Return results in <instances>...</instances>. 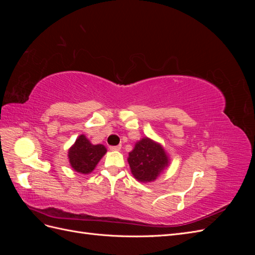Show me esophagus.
<instances>
[{
    "label": "esophagus",
    "instance_id": "34e87169",
    "mask_svg": "<svg viewBox=\"0 0 255 255\" xmlns=\"http://www.w3.org/2000/svg\"><path fill=\"white\" fill-rule=\"evenodd\" d=\"M121 149V145H112L110 146L111 151H119Z\"/></svg>",
    "mask_w": 255,
    "mask_h": 255
}]
</instances>
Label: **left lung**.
<instances>
[{
  "instance_id": "obj_1",
  "label": "left lung",
  "mask_w": 255,
  "mask_h": 255,
  "mask_svg": "<svg viewBox=\"0 0 255 255\" xmlns=\"http://www.w3.org/2000/svg\"><path fill=\"white\" fill-rule=\"evenodd\" d=\"M130 172L138 182L155 181L170 164V158L159 142L143 137L135 143L128 157Z\"/></svg>"
}]
</instances>
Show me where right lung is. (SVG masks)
Here are the masks:
<instances>
[{"label":"right lung","mask_w":255,"mask_h":255,"mask_svg":"<svg viewBox=\"0 0 255 255\" xmlns=\"http://www.w3.org/2000/svg\"><path fill=\"white\" fill-rule=\"evenodd\" d=\"M106 152L105 145L91 143L86 136L81 134L68 150V159L74 171L89 174L95 170Z\"/></svg>","instance_id":"obj_1"}]
</instances>
